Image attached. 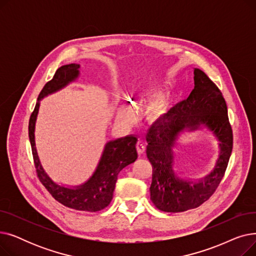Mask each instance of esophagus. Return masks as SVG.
<instances>
[{"label":"esophagus","mask_w":256,"mask_h":256,"mask_svg":"<svg viewBox=\"0 0 256 256\" xmlns=\"http://www.w3.org/2000/svg\"><path fill=\"white\" fill-rule=\"evenodd\" d=\"M136 147H137V152L139 154H142L145 152V145L142 141H138L136 144Z\"/></svg>","instance_id":"esophagus-1"}]
</instances>
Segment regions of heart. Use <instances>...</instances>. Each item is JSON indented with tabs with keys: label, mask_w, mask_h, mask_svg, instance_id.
Returning <instances> with one entry per match:
<instances>
[{
	"label": "heart",
	"mask_w": 256,
	"mask_h": 256,
	"mask_svg": "<svg viewBox=\"0 0 256 256\" xmlns=\"http://www.w3.org/2000/svg\"><path fill=\"white\" fill-rule=\"evenodd\" d=\"M160 113H162V108H160L158 104H154L150 106V116L152 117V118H158ZM119 116L120 118H122L124 120H130L132 118V112H130V109L128 106H124L120 109V112H119Z\"/></svg>",
	"instance_id": "heart-1"
}]
</instances>
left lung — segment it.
Returning a JSON list of instances; mask_svg holds the SVG:
<instances>
[{
    "label": "left lung",
    "mask_w": 256,
    "mask_h": 256,
    "mask_svg": "<svg viewBox=\"0 0 256 256\" xmlns=\"http://www.w3.org/2000/svg\"><path fill=\"white\" fill-rule=\"evenodd\" d=\"M204 128L218 141L214 169L200 179H184L175 170L174 148L186 132ZM146 154L152 165L150 199L160 210L180 212L195 208L216 191L232 150V130L221 91L199 68L189 98L160 117L146 135Z\"/></svg>",
    "instance_id": "1"
}]
</instances>
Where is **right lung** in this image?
Segmentation results:
<instances>
[{
    "instance_id": "1",
    "label": "right lung",
    "mask_w": 256,
    "mask_h": 256,
    "mask_svg": "<svg viewBox=\"0 0 256 256\" xmlns=\"http://www.w3.org/2000/svg\"><path fill=\"white\" fill-rule=\"evenodd\" d=\"M80 65L76 63L59 67L54 78L42 88L30 117L29 139L37 176L52 197L67 208L93 212L110 204L119 172L135 162L138 158L136 150L138 139L136 136L128 135L108 141L96 170L83 184L78 186L63 184L55 182L48 176L40 162L35 143V124L40 102L50 94L56 93L76 82L80 76Z\"/></svg>"
}]
</instances>
